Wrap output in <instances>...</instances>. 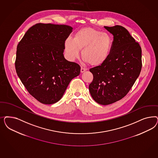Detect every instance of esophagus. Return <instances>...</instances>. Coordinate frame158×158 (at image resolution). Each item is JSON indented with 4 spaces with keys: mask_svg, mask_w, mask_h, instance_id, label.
Wrapping results in <instances>:
<instances>
[{
    "mask_svg": "<svg viewBox=\"0 0 158 158\" xmlns=\"http://www.w3.org/2000/svg\"><path fill=\"white\" fill-rule=\"evenodd\" d=\"M87 70V69H85V68H84V67H82L81 68V73H84V71H85Z\"/></svg>",
    "mask_w": 158,
    "mask_h": 158,
    "instance_id": "34e87169",
    "label": "esophagus"
}]
</instances>
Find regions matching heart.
<instances>
[{"label": "heart", "instance_id": "b5f03b06", "mask_svg": "<svg viewBox=\"0 0 158 158\" xmlns=\"http://www.w3.org/2000/svg\"><path fill=\"white\" fill-rule=\"evenodd\" d=\"M111 36L91 27L83 28L75 33L73 40L64 42V51L71 61L78 58L80 51L84 60L92 66H100L107 60L112 49Z\"/></svg>", "mask_w": 158, "mask_h": 158}]
</instances>
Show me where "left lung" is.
Listing matches in <instances>:
<instances>
[{
    "instance_id": "left-lung-1",
    "label": "left lung",
    "mask_w": 158,
    "mask_h": 158,
    "mask_svg": "<svg viewBox=\"0 0 158 158\" xmlns=\"http://www.w3.org/2000/svg\"><path fill=\"white\" fill-rule=\"evenodd\" d=\"M113 35L107 60L91 69L93 81L89 90L94 101L107 105L125 97L139 76L142 67V50L124 27H104Z\"/></svg>"
}]
</instances>
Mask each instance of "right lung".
Instances as JSON below:
<instances>
[{
	"instance_id": "1",
	"label": "right lung",
	"mask_w": 158,
	"mask_h": 158,
	"mask_svg": "<svg viewBox=\"0 0 158 158\" xmlns=\"http://www.w3.org/2000/svg\"><path fill=\"white\" fill-rule=\"evenodd\" d=\"M73 28L38 23L31 27L17 47V74L37 101L50 105L58 102L70 82L80 73V66L63 55L64 42Z\"/></svg>"
}]
</instances>
